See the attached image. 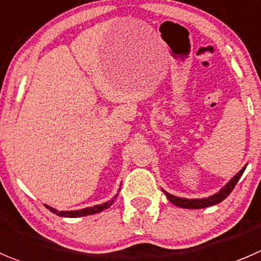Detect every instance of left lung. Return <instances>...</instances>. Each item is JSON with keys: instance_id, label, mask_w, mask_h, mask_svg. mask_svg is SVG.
Returning a JSON list of instances; mask_svg holds the SVG:
<instances>
[{"instance_id": "obj_1", "label": "left lung", "mask_w": 261, "mask_h": 261, "mask_svg": "<svg viewBox=\"0 0 261 261\" xmlns=\"http://www.w3.org/2000/svg\"><path fill=\"white\" fill-rule=\"evenodd\" d=\"M245 165L222 190H219V192L214 193V195L209 196V197H203V198H185V197H178V196L172 195V193L166 192V191L163 190V192L165 193V196L168 197V200L172 203H174L175 206L183 207V209H203V207H209L213 206V205H217V203L222 202L224 198H227L229 196V193L232 192L234 186L237 185V182L240 180V178L244 174L245 169H246Z\"/></svg>"}]
</instances>
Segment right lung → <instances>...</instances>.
Masks as SVG:
<instances>
[{"label": "right lung", "instance_id": "1", "mask_svg": "<svg viewBox=\"0 0 261 261\" xmlns=\"http://www.w3.org/2000/svg\"><path fill=\"white\" fill-rule=\"evenodd\" d=\"M119 195V191L118 193H116L115 196H114L111 200L106 201V202L101 203V205H95V206H89V207H84V209H81V210H71V212H59V210L54 209V207L48 206V205H44V206L47 207V209L49 210L51 213H54V214L59 215V217H64V218H78V217H87V215H93V214H97V213H101L102 210L105 209H109V207L111 206L114 203V201L116 200V197H118Z\"/></svg>", "mask_w": 261, "mask_h": 261}]
</instances>
